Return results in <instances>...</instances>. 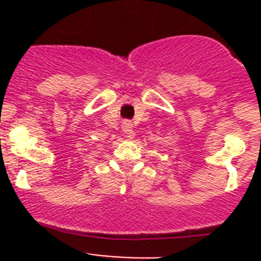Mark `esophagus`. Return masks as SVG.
<instances>
[{
  "mask_svg": "<svg viewBox=\"0 0 261 261\" xmlns=\"http://www.w3.org/2000/svg\"><path fill=\"white\" fill-rule=\"evenodd\" d=\"M121 128H123L124 133H125V136L128 138H133L135 137V132H133V125L132 123L129 121V120H125V121H123V125H121Z\"/></svg>",
  "mask_w": 261,
  "mask_h": 261,
  "instance_id": "obj_1",
  "label": "esophagus"
}]
</instances>
